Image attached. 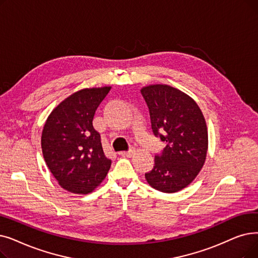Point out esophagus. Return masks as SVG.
Wrapping results in <instances>:
<instances>
[{
	"label": "esophagus",
	"instance_id": "1",
	"mask_svg": "<svg viewBox=\"0 0 258 258\" xmlns=\"http://www.w3.org/2000/svg\"><path fill=\"white\" fill-rule=\"evenodd\" d=\"M135 149H131L130 151H127V152H120L119 154L121 155V156H123V157H132L134 154H135Z\"/></svg>",
	"mask_w": 258,
	"mask_h": 258
}]
</instances>
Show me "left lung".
<instances>
[{
    "mask_svg": "<svg viewBox=\"0 0 258 258\" xmlns=\"http://www.w3.org/2000/svg\"><path fill=\"white\" fill-rule=\"evenodd\" d=\"M141 94L149 106L155 136L166 142L145 179L160 192H179L205 164L209 144L206 119L195 100L173 86L151 84L142 87Z\"/></svg>",
    "mask_w": 258,
    "mask_h": 258,
    "instance_id": "8db88e82",
    "label": "left lung"
}]
</instances>
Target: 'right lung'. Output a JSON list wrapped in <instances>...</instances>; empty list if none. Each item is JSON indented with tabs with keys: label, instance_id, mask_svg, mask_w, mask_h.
<instances>
[{
	"label": "right lung",
	"instance_id": "obj_1",
	"mask_svg": "<svg viewBox=\"0 0 258 258\" xmlns=\"http://www.w3.org/2000/svg\"><path fill=\"white\" fill-rule=\"evenodd\" d=\"M110 86L83 88L55 106L44 124V160L66 191L88 194L103 181L111 161L106 158L93 120Z\"/></svg>",
	"mask_w": 258,
	"mask_h": 258
}]
</instances>
